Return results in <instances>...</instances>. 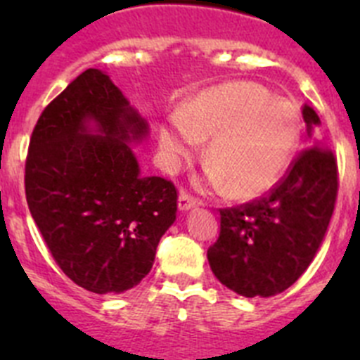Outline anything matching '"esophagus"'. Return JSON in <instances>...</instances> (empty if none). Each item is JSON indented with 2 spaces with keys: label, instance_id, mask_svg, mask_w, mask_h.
Listing matches in <instances>:
<instances>
[{
  "label": "esophagus",
  "instance_id": "esophagus-1",
  "mask_svg": "<svg viewBox=\"0 0 360 360\" xmlns=\"http://www.w3.org/2000/svg\"><path fill=\"white\" fill-rule=\"evenodd\" d=\"M196 205H200L198 198L191 196L189 193H186V191L180 193V196H178V209H180V211H189V209L196 207Z\"/></svg>",
  "mask_w": 360,
  "mask_h": 360
}]
</instances>
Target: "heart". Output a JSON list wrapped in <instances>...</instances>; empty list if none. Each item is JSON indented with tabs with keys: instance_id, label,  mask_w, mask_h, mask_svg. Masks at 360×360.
I'll use <instances>...</instances> for the list:
<instances>
[{
	"instance_id": "heart-1",
	"label": "heart",
	"mask_w": 360,
	"mask_h": 360,
	"mask_svg": "<svg viewBox=\"0 0 360 360\" xmlns=\"http://www.w3.org/2000/svg\"><path fill=\"white\" fill-rule=\"evenodd\" d=\"M301 122L288 101L256 82H227L202 91L160 128L167 165L176 167L202 139H211L209 180L227 184L236 198L265 195L287 171L299 144Z\"/></svg>"
}]
</instances>
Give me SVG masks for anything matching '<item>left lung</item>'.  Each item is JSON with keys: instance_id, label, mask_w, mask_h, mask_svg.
<instances>
[{"instance_id": "8db88e82", "label": "left lung", "mask_w": 360, "mask_h": 360, "mask_svg": "<svg viewBox=\"0 0 360 360\" xmlns=\"http://www.w3.org/2000/svg\"><path fill=\"white\" fill-rule=\"evenodd\" d=\"M310 148L290 162L270 193L219 209V236L207 250L221 285L245 297H270L292 287L316 257L337 200V160L311 129L321 120L303 108Z\"/></svg>"}]
</instances>
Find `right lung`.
<instances>
[{
	"mask_svg": "<svg viewBox=\"0 0 360 360\" xmlns=\"http://www.w3.org/2000/svg\"><path fill=\"white\" fill-rule=\"evenodd\" d=\"M146 135L148 122L97 68L73 79L32 131L30 214L59 269L95 294L139 285L176 219L174 184L142 176L129 148Z\"/></svg>",
	"mask_w": 360,
	"mask_h": 360,
	"instance_id": "obj_1",
	"label": "right lung"
}]
</instances>
